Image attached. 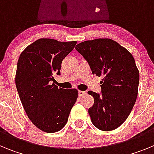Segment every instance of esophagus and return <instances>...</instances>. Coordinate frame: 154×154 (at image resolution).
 Wrapping results in <instances>:
<instances>
[{
	"instance_id": "esophagus-1",
	"label": "esophagus",
	"mask_w": 154,
	"mask_h": 154,
	"mask_svg": "<svg viewBox=\"0 0 154 154\" xmlns=\"http://www.w3.org/2000/svg\"><path fill=\"white\" fill-rule=\"evenodd\" d=\"M85 95H86V92H85V91H79V96L81 97V96H84Z\"/></svg>"
}]
</instances>
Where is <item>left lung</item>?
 <instances>
[{"label": "left lung", "mask_w": 154, "mask_h": 154, "mask_svg": "<svg viewBox=\"0 0 154 154\" xmlns=\"http://www.w3.org/2000/svg\"><path fill=\"white\" fill-rule=\"evenodd\" d=\"M75 49L103 77L102 95L89 91L94 105L89 109L93 125L103 131L116 130L131 112L138 95L140 72L131 53L110 38L85 41Z\"/></svg>", "instance_id": "1"}]
</instances>
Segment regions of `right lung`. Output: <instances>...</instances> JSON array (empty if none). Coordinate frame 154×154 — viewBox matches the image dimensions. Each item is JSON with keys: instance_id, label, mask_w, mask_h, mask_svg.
<instances>
[{"instance_id": "right-lung-1", "label": "right lung", "mask_w": 154, "mask_h": 154, "mask_svg": "<svg viewBox=\"0 0 154 154\" xmlns=\"http://www.w3.org/2000/svg\"><path fill=\"white\" fill-rule=\"evenodd\" d=\"M76 43L40 38L19 57L15 74L19 97L31 123L45 133L62 130L78 98L76 89H62L51 83L54 75H60L62 60Z\"/></svg>"}]
</instances>
